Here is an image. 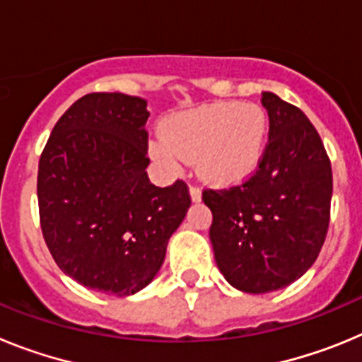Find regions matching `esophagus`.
<instances>
[{"label":"esophagus","instance_id":"esophagus-1","mask_svg":"<svg viewBox=\"0 0 362 362\" xmlns=\"http://www.w3.org/2000/svg\"><path fill=\"white\" fill-rule=\"evenodd\" d=\"M190 197L194 203H199L201 201V190L197 187H190Z\"/></svg>","mask_w":362,"mask_h":362}]
</instances>
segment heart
Here are the masks:
<instances>
[{"label":"heart","mask_w":362,"mask_h":362,"mask_svg":"<svg viewBox=\"0 0 362 362\" xmlns=\"http://www.w3.org/2000/svg\"><path fill=\"white\" fill-rule=\"evenodd\" d=\"M268 116L257 105H203L168 117L163 137L150 143L153 158L177 166L196 161L201 177L216 185L239 183L263 161Z\"/></svg>","instance_id":"obj_1"}]
</instances>
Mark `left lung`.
I'll return each instance as SVG.
<instances>
[{
    "label": "left lung",
    "instance_id": "8db88e82",
    "mask_svg": "<svg viewBox=\"0 0 362 362\" xmlns=\"http://www.w3.org/2000/svg\"><path fill=\"white\" fill-rule=\"evenodd\" d=\"M261 103L270 132L255 174L239 187L203 192L217 268L248 293L284 288L315 263L334 185L325 145L303 110L272 92Z\"/></svg>",
    "mask_w": 362,
    "mask_h": 362
}]
</instances>
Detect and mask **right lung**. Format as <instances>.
<instances>
[{"mask_svg":"<svg viewBox=\"0 0 362 362\" xmlns=\"http://www.w3.org/2000/svg\"><path fill=\"white\" fill-rule=\"evenodd\" d=\"M148 116L136 95L86 94L59 117L41 153L45 243L86 288L119 297L145 288L190 209L183 181L159 188L146 175Z\"/></svg>","mask_w":362,"mask_h":362,"instance_id":"right-lung-1","label":"right lung"}]
</instances>
